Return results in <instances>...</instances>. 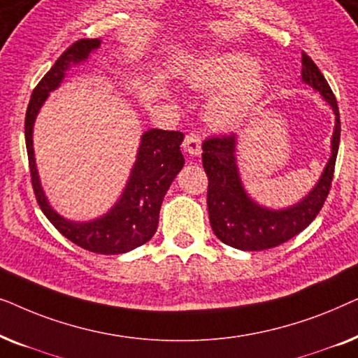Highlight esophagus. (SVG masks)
Returning <instances> with one entry per match:
<instances>
[{
	"mask_svg": "<svg viewBox=\"0 0 358 358\" xmlns=\"http://www.w3.org/2000/svg\"><path fill=\"white\" fill-rule=\"evenodd\" d=\"M184 150L190 156H199L202 153V138L197 134H187L184 138Z\"/></svg>",
	"mask_w": 358,
	"mask_h": 358,
	"instance_id": "1",
	"label": "esophagus"
}]
</instances>
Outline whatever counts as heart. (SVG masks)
Instances as JSON below:
<instances>
[{"label": "heart", "mask_w": 358, "mask_h": 358, "mask_svg": "<svg viewBox=\"0 0 358 358\" xmlns=\"http://www.w3.org/2000/svg\"><path fill=\"white\" fill-rule=\"evenodd\" d=\"M190 85L200 90L223 87L208 104V119L223 129L241 125L266 90L256 60L244 53H227L200 63L190 73Z\"/></svg>", "instance_id": "obj_1"}]
</instances>
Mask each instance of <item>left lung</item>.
Listing matches in <instances>:
<instances>
[{
  "instance_id": "1",
  "label": "left lung",
  "mask_w": 358,
  "mask_h": 358,
  "mask_svg": "<svg viewBox=\"0 0 358 358\" xmlns=\"http://www.w3.org/2000/svg\"><path fill=\"white\" fill-rule=\"evenodd\" d=\"M301 80L329 102L336 114L332 151L324 173L310 194L293 207L271 210L246 194L236 166V135L210 136L202 143V163L208 178L207 205L213 233L220 241L241 251H262L287 243L301 233L324 205L331 190L341 141V117L334 92L315 62L301 53Z\"/></svg>"
}]
</instances>
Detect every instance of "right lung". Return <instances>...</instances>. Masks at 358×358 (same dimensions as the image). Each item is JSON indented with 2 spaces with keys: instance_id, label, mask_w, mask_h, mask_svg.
<instances>
[{
  "instance_id": "right-lung-1",
  "label": "right lung",
  "mask_w": 358,
  "mask_h": 358,
  "mask_svg": "<svg viewBox=\"0 0 358 358\" xmlns=\"http://www.w3.org/2000/svg\"><path fill=\"white\" fill-rule=\"evenodd\" d=\"M99 38H83L62 53L55 65L45 73L32 92L24 130H26L34 194L43 215L63 236L86 251L96 254H124L150 241L156 233L161 203L176 174L184 166V156L180 153V143L184 140L182 131L159 129L145 131L141 136L135 166L119 202L104 217L86 223L65 220L48 205L38 180L32 148L34 122L48 97V92L60 86L71 63L85 62L90 53L99 48Z\"/></svg>"
}]
</instances>
